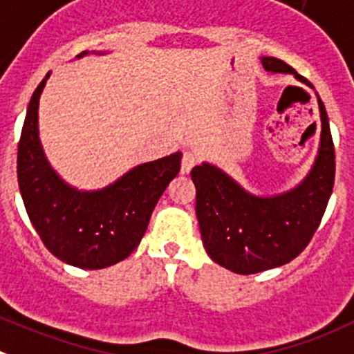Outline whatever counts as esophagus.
I'll return each instance as SVG.
<instances>
[{"mask_svg": "<svg viewBox=\"0 0 354 354\" xmlns=\"http://www.w3.org/2000/svg\"><path fill=\"white\" fill-rule=\"evenodd\" d=\"M196 164H197V157H196V155L190 153V151H185L183 158H181V173L189 174Z\"/></svg>", "mask_w": 354, "mask_h": 354, "instance_id": "obj_1", "label": "esophagus"}]
</instances>
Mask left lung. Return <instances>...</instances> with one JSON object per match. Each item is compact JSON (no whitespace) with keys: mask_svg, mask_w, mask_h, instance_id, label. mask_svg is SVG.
Wrapping results in <instances>:
<instances>
[{"mask_svg":"<svg viewBox=\"0 0 354 354\" xmlns=\"http://www.w3.org/2000/svg\"><path fill=\"white\" fill-rule=\"evenodd\" d=\"M261 63L270 74H292L310 86L282 59L261 56ZM316 97L321 118L319 148L308 173L292 189L259 196L209 162L196 165L190 173L196 185L201 238L216 264L240 275L277 268L295 259L316 232L335 180L330 123L324 104L319 95Z\"/></svg>","mask_w":354,"mask_h":354,"instance_id":"left-lung-1","label":"left lung"}]
</instances>
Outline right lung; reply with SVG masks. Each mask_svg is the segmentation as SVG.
I'll return each mask as SVG.
<instances>
[{
  "mask_svg": "<svg viewBox=\"0 0 354 354\" xmlns=\"http://www.w3.org/2000/svg\"><path fill=\"white\" fill-rule=\"evenodd\" d=\"M49 77L50 72L26 111L17 151L19 190L35 231L53 256L82 270L107 268L141 243L158 199L180 173L181 151L136 165L102 189L72 187L47 160L40 141L38 106Z\"/></svg>",
  "mask_w": 354,
  "mask_h": 354,
  "instance_id": "add662e5",
  "label": "right lung"
}]
</instances>
